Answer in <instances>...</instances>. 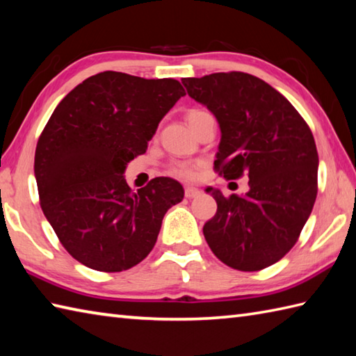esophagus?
<instances>
[{
	"label": "esophagus",
	"mask_w": 356,
	"mask_h": 356,
	"mask_svg": "<svg viewBox=\"0 0 356 356\" xmlns=\"http://www.w3.org/2000/svg\"><path fill=\"white\" fill-rule=\"evenodd\" d=\"M200 190L199 188H193V186H186L185 188V197H188V199H194V197H197V196H200Z\"/></svg>",
	"instance_id": "esophagus-1"
}]
</instances>
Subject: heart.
Wrapping results in <instances>:
<instances>
[{
	"label": "heart",
	"mask_w": 356,
	"mask_h": 356,
	"mask_svg": "<svg viewBox=\"0 0 356 356\" xmlns=\"http://www.w3.org/2000/svg\"><path fill=\"white\" fill-rule=\"evenodd\" d=\"M208 113L202 109H191L190 113H188V123H190V127H193L194 123H196L200 117L207 115ZM200 163H194V162H172L168 166V174L174 177H179V179H184V180H193L194 177L197 176V168H199Z\"/></svg>",
	"instance_id": "heart-1"
}]
</instances>
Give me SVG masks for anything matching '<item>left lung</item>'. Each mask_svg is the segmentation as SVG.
Listing matches in <instances>:
<instances>
[{
	"label": "left lung",
	"mask_w": 356,
	"mask_h": 356,
	"mask_svg": "<svg viewBox=\"0 0 356 356\" xmlns=\"http://www.w3.org/2000/svg\"><path fill=\"white\" fill-rule=\"evenodd\" d=\"M188 95L211 111L220 128L214 168L227 180L248 174V193L218 202L204 225L211 252L228 267L257 271L295 245L315 205L318 151L309 124L282 94L245 72L184 79Z\"/></svg>",
	"instance_id": "8db88e82"
}]
</instances>
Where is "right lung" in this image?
Segmentation results:
<instances>
[{"label":"right lung","instance_id":"add662e5","mask_svg":"<svg viewBox=\"0 0 356 356\" xmlns=\"http://www.w3.org/2000/svg\"><path fill=\"white\" fill-rule=\"evenodd\" d=\"M184 95L177 80L104 71L75 86L49 118L35 149L40 205L83 266L106 273L137 266L165 213L184 199L174 179H152L132 193L123 176Z\"/></svg>","mask_w":356,"mask_h":356}]
</instances>
